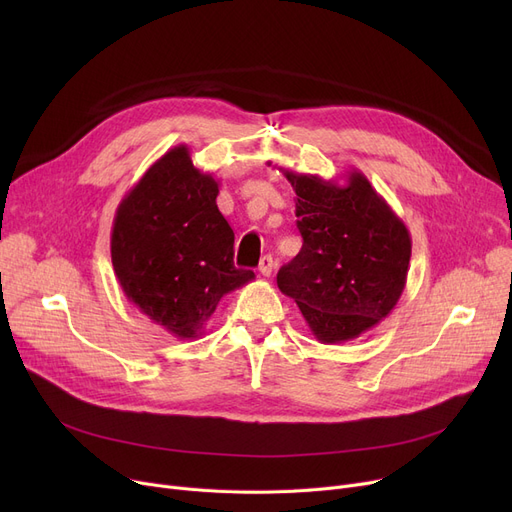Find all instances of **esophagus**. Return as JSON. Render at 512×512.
<instances>
[{"instance_id":"34e87169","label":"esophagus","mask_w":512,"mask_h":512,"mask_svg":"<svg viewBox=\"0 0 512 512\" xmlns=\"http://www.w3.org/2000/svg\"><path fill=\"white\" fill-rule=\"evenodd\" d=\"M259 274L261 276H265V278H270L272 276V272H274V259H272V255H263L261 259H259Z\"/></svg>"}]
</instances>
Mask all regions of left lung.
<instances>
[{
    "mask_svg": "<svg viewBox=\"0 0 512 512\" xmlns=\"http://www.w3.org/2000/svg\"><path fill=\"white\" fill-rule=\"evenodd\" d=\"M297 199L303 249L278 272L324 344L359 338L396 307L407 284L411 234L359 170L344 184L284 170Z\"/></svg>",
    "mask_w": 512,
    "mask_h": 512,
    "instance_id": "obj_1",
    "label": "left lung"
}]
</instances>
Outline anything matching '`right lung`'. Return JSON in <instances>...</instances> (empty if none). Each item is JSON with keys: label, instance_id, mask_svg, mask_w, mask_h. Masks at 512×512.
Instances as JSON below:
<instances>
[{"label": "right lung", "instance_id": "right-lung-1", "mask_svg": "<svg viewBox=\"0 0 512 512\" xmlns=\"http://www.w3.org/2000/svg\"><path fill=\"white\" fill-rule=\"evenodd\" d=\"M220 182L178 145L124 195L112 263L126 299L178 340L203 334L224 294L255 274L234 267V232L215 197Z\"/></svg>", "mask_w": 512, "mask_h": 512}]
</instances>
